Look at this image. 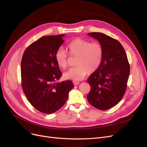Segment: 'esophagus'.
Listing matches in <instances>:
<instances>
[{"label":"esophagus","mask_w":147,"mask_h":147,"mask_svg":"<svg viewBox=\"0 0 147 147\" xmlns=\"http://www.w3.org/2000/svg\"><path fill=\"white\" fill-rule=\"evenodd\" d=\"M79 83H80V82L78 81H73V84H74V85H78V84H79Z\"/></svg>","instance_id":"34e87169"}]
</instances>
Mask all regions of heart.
<instances>
[{
  "label": "heart",
  "instance_id": "heart-1",
  "mask_svg": "<svg viewBox=\"0 0 147 147\" xmlns=\"http://www.w3.org/2000/svg\"><path fill=\"white\" fill-rule=\"evenodd\" d=\"M69 54L77 57L75 65L64 73L65 79L79 81L83 79L88 73H94L101 65L103 57V50L99 43H90L89 41L76 38L69 42L67 46ZM55 60L57 64L62 68L68 66V55L63 49L59 48L55 52Z\"/></svg>",
  "mask_w": 147,
  "mask_h": 147
}]
</instances>
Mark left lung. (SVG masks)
<instances>
[{
    "label": "left lung",
    "instance_id": "1",
    "mask_svg": "<svg viewBox=\"0 0 147 147\" xmlns=\"http://www.w3.org/2000/svg\"><path fill=\"white\" fill-rule=\"evenodd\" d=\"M101 45L103 57L101 65L87 81L90 90L88 102L101 110H107L117 105L124 95L130 73L126 52L121 43L102 33H89Z\"/></svg>",
    "mask_w": 147,
    "mask_h": 147
}]
</instances>
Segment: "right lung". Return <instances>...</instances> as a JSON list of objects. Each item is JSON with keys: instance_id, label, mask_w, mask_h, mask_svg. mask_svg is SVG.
Returning <instances> with one entry per match:
<instances>
[{"instance_id": "add662e5", "label": "right lung", "mask_w": 147, "mask_h": 147, "mask_svg": "<svg viewBox=\"0 0 147 147\" xmlns=\"http://www.w3.org/2000/svg\"><path fill=\"white\" fill-rule=\"evenodd\" d=\"M64 34L42 37L27 48L21 63V84L29 102L45 114L56 112L74 87L71 80L56 82L62 73L55 60Z\"/></svg>"}]
</instances>
